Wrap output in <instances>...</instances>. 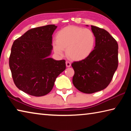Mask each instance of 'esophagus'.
<instances>
[{
	"label": "esophagus",
	"mask_w": 131,
	"mask_h": 131,
	"mask_svg": "<svg viewBox=\"0 0 131 131\" xmlns=\"http://www.w3.org/2000/svg\"><path fill=\"white\" fill-rule=\"evenodd\" d=\"M66 67H67V68L70 67V66H71L70 62H68V61H66Z\"/></svg>",
	"instance_id": "obj_1"
}]
</instances>
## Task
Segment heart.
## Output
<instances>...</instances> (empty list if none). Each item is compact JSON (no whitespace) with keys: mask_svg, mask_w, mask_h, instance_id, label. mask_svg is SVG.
<instances>
[{"mask_svg":"<svg viewBox=\"0 0 131 131\" xmlns=\"http://www.w3.org/2000/svg\"><path fill=\"white\" fill-rule=\"evenodd\" d=\"M53 45L54 52L59 55L66 54L70 59L80 61L87 59L92 54L96 44V37L87 28L70 25L61 29L57 33Z\"/></svg>","mask_w":131,"mask_h":131,"instance_id":"heart-1","label":"heart"}]
</instances>
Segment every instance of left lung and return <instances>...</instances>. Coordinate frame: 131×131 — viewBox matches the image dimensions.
Wrapping results in <instances>:
<instances>
[{
	"label": "left lung",
	"mask_w": 131,
	"mask_h": 131,
	"mask_svg": "<svg viewBox=\"0 0 131 131\" xmlns=\"http://www.w3.org/2000/svg\"><path fill=\"white\" fill-rule=\"evenodd\" d=\"M91 30L96 37L92 53L87 59L72 63L74 70L73 84L85 94H92L107 87L118 62V46L116 40L103 29L91 25Z\"/></svg>",
	"instance_id": "8db88e82"
}]
</instances>
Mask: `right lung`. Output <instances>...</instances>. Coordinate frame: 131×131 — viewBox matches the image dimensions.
I'll list each match as a JSON object with an SVG mask.
<instances>
[{
  "label": "right lung",
  "mask_w": 131,
  "mask_h": 131,
  "mask_svg": "<svg viewBox=\"0 0 131 131\" xmlns=\"http://www.w3.org/2000/svg\"><path fill=\"white\" fill-rule=\"evenodd\" d=\"M57 28L48 25L31 29L13 43L9 58L13 81L29 95L48 94L57 77L65 70V60L49 57L53 48L52 35Z\"/></svg>",
  "instance_id": "right-lung-1"
}]
</instances>
